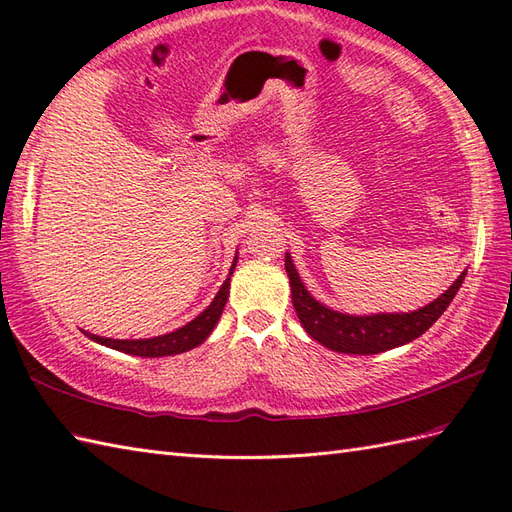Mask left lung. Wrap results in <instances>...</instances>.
<instances>
[{
    "label": "left lung",
    "mask_w": 512,
    "mask_h": 512,
    "mask_svg": "<svg viewBox=\"0 0 512 512\" xmlns=\"http://www.w3.org/2000/svg\"><path fill=\"white\" fill-rule=\"evenodd\" d=\"M285 272L290 277L292 288V305L299 316L303 329L323 347L347 353V355H373L388 349L401 347L414 338L423 336L441 314L447 310L449 303L454 301L456 292L465 281L467 270L449 285L445 294L438 296L432 303H427L421 310L414 312H397V314H368V316H353L342 314L338 310L316 301L307 292L299 272H296L290 253H285Z\"/></svg>",
    "instance_id": "left-lung-1"
}]
</instances>
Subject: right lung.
I'll return each instance as SVG.
<instances>
[{
  "label": "right lung",
  "mask_w": 512,
  "mask_h": 512,
  "mask_svg": "<svg viewBox=\"0 0 512 512\" xmlns=\"http://www.w3.org/2000/svg\"><path fill=\"white\" fill-rule=\"evenodd\" d=\"M235 264H237V255L231 264L227 281L222 283L218 294L213 296V301L207 310L200 312L194 320H189L187 325L178 327L176 331H170V334L154 336V338H141V340H113V338L89 334V331H82V334L91 338L93 342L104 344V347L122 351L128 355H139V358H163V355H178V353H185L189 349H196L198 344H202L209 338L213 327L218 325L224 305H227V299H229L231 275L235 270Z\"/></svg>",
  "instance_id": "add662e5"
}]
</instances>
